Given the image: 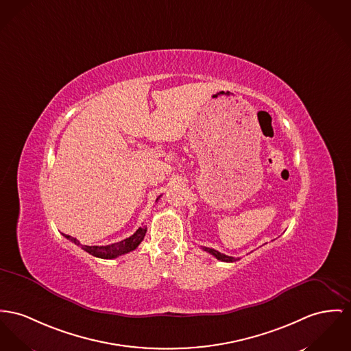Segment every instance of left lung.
<instances>
[{
    "label": "left lung",
    "instance_id": "left-lung-1",
    "mask_svg": "<svg viewBox=\"0 0 351 351\" xmlns=\"http://www.w3.org/2000/svg\"><path fill=\"white\" fill-rule=\"evenodd\" d=\"M202 249H204L205 252L210 253L211 256H214L218 261H222V262H235V261H237V258L229 257V256L222 254V253H219V252H217V250H214V249H210V247H202Z\"/></svg>",
    "mask_w": 351,
    "mask_h": 351
}]
</instances>
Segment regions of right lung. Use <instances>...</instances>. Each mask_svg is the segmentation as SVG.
Instances as JSON below:
<instances>
[{
	"label": "right lung",
	"mask_w": 351,
	"mask_h": 351,
	"mask_svg": "<svg viewBox=\"0 0 351 351\" xmlns=\"http://www.w3.org/2000/svg\"><path fill=\"white\" fill-rule=\"evenodd\" d=\"M160 197L157 198V201L160 199ZM145 234H146V226H142V228H138V230L133 235H130L129 238H126L121 242H117V243L106 245V246H86V245H81L80 241L74 237L66 235V234H64V237L68 238L73 243H75L77 246H81L85 252H88L89 254H92L94 257L102 258V259H113V258L119 257L122 254L130 253L134 249H137L138 245L143 241Z\"/></svg>",
	"instance_id": "1"
}]
</instances>
